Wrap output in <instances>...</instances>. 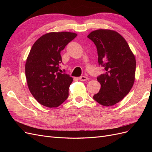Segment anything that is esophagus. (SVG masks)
<instances>
[{"label": "esophagus", "instance_id": "esophagus-1", "mask_svg": "<svg viewBox=\"0 0 152 152\" xmlns=\"http://www.w3.org/2000/svg\"><path fill=\"white\" fill-rule=\"evenodd\" d=\"M79 80H81V81H86V80H88L89 78L86 77V76H81V77H80L79 78Z\"/></svg>", "mask_w": 152, "mask_h": 152}]
</instances>
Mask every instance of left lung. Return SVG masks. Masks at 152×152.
I'll list each match as a JSON object with an SVG mask.
<instances>
[{
    "label": "left lung",
    "mask_w": 152,
    "mask_h": 152,
    "mask_svg": "<svg viewBox=\"0 0 152 152\" xmlns=\"http://www.w3.org/2000/svg\"><path fill=\"white\" fill-rule=\"evenodd\" d=\"M87 37L96 45L99 65L105 70L97 77L101 89L93 99L105 107L113 106L129 93L134 84L135 56L126 40L114 30H96Z\"/></svg>",
    "instance_id": "obj_1"
}]
</instances>
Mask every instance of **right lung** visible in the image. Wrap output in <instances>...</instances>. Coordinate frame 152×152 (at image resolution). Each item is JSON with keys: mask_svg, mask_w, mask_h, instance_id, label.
<instances>
[{"mask_svg": "<svg viewBox=\"0 0 152 152\" xmlns=\"http://www.w3.org/2000/svg\"><path fill=\"white\" fill-rule=\"evenodd\" d=\"M77 35L69 31L50 32L31 47L25 64L27 85L34 98L45 107H58L68 98L73 78L59 72L60 53Z\"/></svg>", "mask_w": 152, "mask_h": 152, "instance_id": "obj_1", "label": "right lung"}]
</instances>
